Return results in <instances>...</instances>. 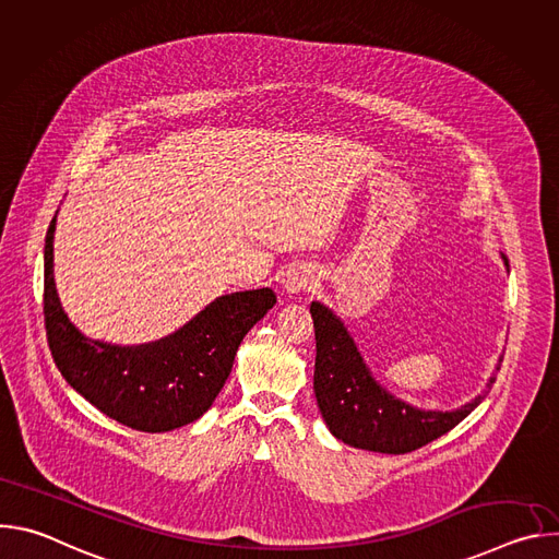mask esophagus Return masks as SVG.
I'll return each mask as SVG.
<instances>
[{
    "mask_svg": "<svg viewBox=\"0 0 559 559\" xmlns=\"http://www.w3.org/2000/svg\"><path fill=\"white\" fill-rule=\"evenodd\" d=\"M316 274L305 267V265H292L285 276H283V287L289 292V294H298V292H309L316 287Z\"/></svg>",
    "mask_w": 559,
    "mask_h": 559,
    "instance_id": "obj_1",
    "label": "esophagus"
}]
</instances>
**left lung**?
Instances as JSON below:
<instances>
[{
	"label": "left lung",
	"mask_w": 559,
	"mask_h": 559,
	"mask_svg": "<svg viewBox=\"0 0 559 559\" xmlns=\"http://www.w3.org/2000/svg\"><path fill=\"white\" fill-rule=\"evenodd\" d=\"M504 265L509 267L507 257ZM316 332L313 393L330 431L349 447L378 453H409L451 431L485 395L453 412H425L382 389L367 369L341 318L323 302L309 307ZM500 371V365L496 367ZM496 382V373L487 386Z\"/></svg>",
	"instance_id": "left-lung-1"
}]
</instances>
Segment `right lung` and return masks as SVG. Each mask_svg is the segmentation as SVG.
<instances>
[{
  "mask_svg": "<svg viewBox=\"0 0 559 559\" xmlns=\"http://www.w3.org/2000/svg\"><path fill=\"white\" fill-rule=\"evenodd\" d=\"M50 221L44 246V323L66 382L108 418L162 433L201 418L223 389L238 345L274 307L270 287L216 298L179 332L145 345H110L79 332L61 309L52 278Z\"/></svg>",
  "mask_w": 559,
  "mask_h": 559,
  "instance_id": "1",
  "label": "right lung"
}]
</instances>
